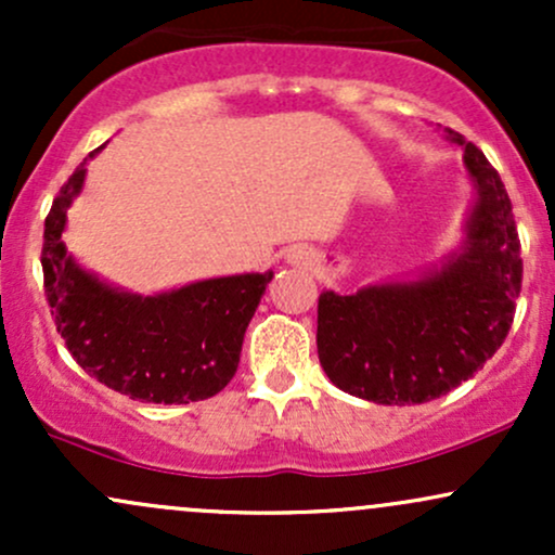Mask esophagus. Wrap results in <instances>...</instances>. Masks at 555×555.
Segmentation results:
<instances>
[{
  "label": "esophagus",
  "instance_id": "1",
  "mask_svg": "<svg viewBox=\"0 0 555 555\" xmlns=\"http://www.w3.org/2000/svg\"><path fill=\"white\" fill-rule=\"evenodd\" d=\"M286 260H289L292 266H299V269H310V266L315 263V253L310 250L308 245H297V247H292Z\"/></svg>",
  "mask_w": 555,
  "mask_h": 555
}]
</instances>
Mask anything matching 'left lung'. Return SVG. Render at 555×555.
Instances as JSON below:
<instances>
[{
	"instance_id": "8db88e82",
	"label": "left lung",
	"mask_w": 555,
	"mask_h": 555,
	"mask_svg": "<svg viewBox=\"0 0 555 555\" xmlns=\"http://www.w3.org/2000/svg\"><path fill=\"white\" fill-rule=\"evenodd\" d=\"M464 149L477 188L464 250L412 284L318 297V360L331 384L375 404H423L473 378L499 352L521 289V245L499 171Z\"/></svg>"
}]
</instances>
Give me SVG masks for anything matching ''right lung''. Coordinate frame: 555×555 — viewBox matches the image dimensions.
I'll use <instances>...</instances> for the list:
<instances>
[{
    "label": "right lung",
    "instance_id": "right-lung-1",
    "mask_svg": "<svg viewBox=\"0 0 555 555\" xmlns=\"http://www.w3.org/2000/svg\"><path fill=\"white\" fill-rule=\"evenodd\" d=\"M82 180L80 167L56 193L41 247L43 292L69 354L99 384L149 404L216 397L237 373L245 328L273 273L208 279L156 297L106 286L62 242Z\"/></svg>",
    "mask_w": 555,
    "mask_h": 555
}]
</instances>
